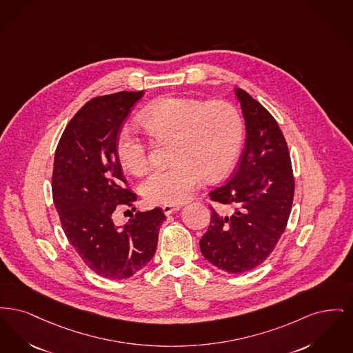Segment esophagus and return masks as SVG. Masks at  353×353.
Masks as SVG:
<instances>
[{
  "label": "esophagus",
  "mask_w": 353,
  "mask_h": 353,
  "mask_svg": "<svg viewBox=\"0 0 353 353\" xmlns=\"http://www.w3.org/2000/svg\"><path fill=\"white\" fill-rule=\"evenodd\" d=\"M181 208H182L181 205H172V204H165V205L162 207L165 215H171L172 212H176V211H179Z\"/></svg>",
  "instance_id": "esophagus-1"
}]
</instances>
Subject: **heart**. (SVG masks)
Wrapping results in <instances>:
<instances>
[{"label": "heart", "mask_w": 353, "mask_h": 353, "mask_svg": "<svg viewBox=\"0 0 353 353\" xmlns=\"http://www.w3.org/2000/svg\"><path fill=\"white\" fill-rule=\"evenodd\" d=\"M139 123L155 139L172 142L174 163L153 170L139 187L152 204L183 203L199 188L204 175L223 176L236 162L244 139L239 109L224 100L165 97L146 108ZM114 152L123 169L136 175L148 168L146 146L128 128L119 130Z\"/></svg>", "instance_id": "heart-1"}]
</instances>
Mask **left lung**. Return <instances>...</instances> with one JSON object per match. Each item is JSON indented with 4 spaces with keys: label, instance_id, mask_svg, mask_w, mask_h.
I'll list each match as a JSON object with an SVG mask.
<instances>
[{
    "label": "left lung",
    "instance_id": "8db88e82",
    "mask_svg": "<svg viewBox=\"0 0 353 353\" xmlns=\"http://www.w3.org/2000/svg\"><path fill=\"white\" fill-rule=\"evenodd\" d=\"M245 120V148L228 183L210 192L211 223L200 239L204 259L241 274L274 250L292 212L294 176L288 143L274 117L244 90L236 88Z\"/></svg>",
    "mask_w": 353,
    "mask_h": 353
}]
</instances>
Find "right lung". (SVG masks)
Masks as SVG:
<instances>
[{"label":"right lung","instance_id":"obj_1","mask_svg":"<svg viewBox=\"0 0 353 353\" xmlns=\"http://www.w3.org/2000/svg\"><path fill=\"white\" fill-rule=\"evenodd\" d=\"M142 94L117 92L90 100L65 126L54 159L52 199L61 228L84 263L109 279L129 278L153 259L166 219L157 207L132 215L123 227L113 221L117 207H132L137 200L123 185L128 183L114 145Z\"/></svg>","mask_w":353,"mask_h":353}]
</instances>
